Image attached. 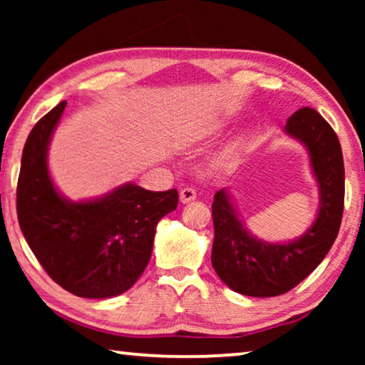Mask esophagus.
Wrapping results in <instances>:
<instances>
[{"label": "esophagus", "mask_w": 365, "mask_h": 365, "mask_svg": "<svg viewBox=\"0 0 365 365\" xmlns=\"http://www.w3.org/2000/svg\"><path fill=\"white\" fill-rule=\"evenodd\" d=\"M196 200V191L193 190V188H190V187H187V188H182L180 190V201L183 202H190V201H195Z\"/></svg>", "instance_id": "34e87169"}]
</instances>
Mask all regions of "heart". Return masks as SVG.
Wrapping results in <instances>:
<instances>
[{
	"label": "heart",
	"instance_id": "b5f03b06",
	"mask_svg": "<svg viewBox=\"0 0 365 365\" xmlns=\"http://www.w3.org/2000/svg\"><path fill=\"white\" fill-rule=\"evenodd\" d=\"M217 128H219V125H217Z\"/></svg>",
	"mask_w": 365,
	"mask_h": 365
}]
</instances>
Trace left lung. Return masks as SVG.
I'll return each mask as SVG.
<instances>
[{"mask_svg": "<svg viewBox=\"0 0 365 365\" xmlns=\"http://www.w3.org/2000/svg\"><path fill=\"white\" fill-rule=\"evenodd\" d=\"M285 133L307 150L319 188L316 220L301 237L264 242L246 228L227 188L214 195L212 267L228 288L255 298L279 296L299 285L324 261L341 225L344 164L336 133L312 108L296 110Z\"/></svg>", "mask_w": 365, "mask_h": 365, "instance_id": "8db88e82", "label": "left lung"}]
</instances>
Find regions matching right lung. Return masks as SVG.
Listing matches in <instances>:
<instances>
[{
    "label": "right lung",
    "instance_id": "add662e5",
    "mask_svg": "<svg viewBox=\"0 0 365 365\" xmlns=\"http://www.w3.org/2000/svg\"><path fill=\"white\" fill-rule=\"evenodd\" d=\"M66 101L41 117L22 151L17 219L46 274L88 299L125 293L151 259L158 222L175 211L177 190L150 191L127 182L103 196L72 201L54 185L48 150Z\"/></svg>",
    "mask_w": 365,
    "mask_h": 365
}]
</instances>
